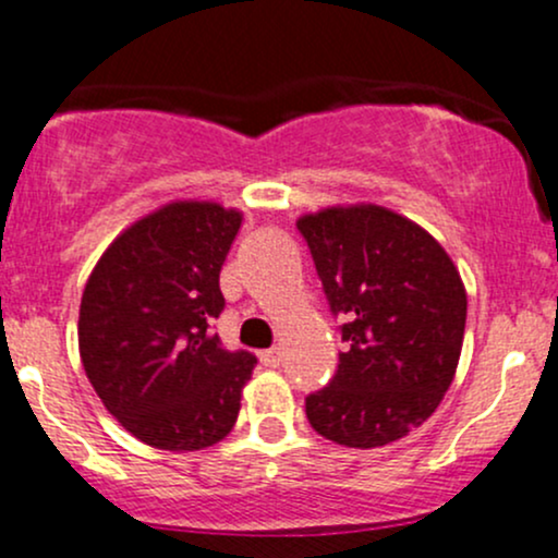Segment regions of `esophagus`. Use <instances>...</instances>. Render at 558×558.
Instances as JSON below:
<instances>
[{"instance_id": "esophagus-1", "label": "esophagus", "mask_w": 558, "mask_h": 558, "mask_svg": "<svg viewBox=\"0 0 558 558\" xmlns=\"http://www.w3.org/2000/svg\"><path fill=\"white\" fill-rule=\"evenodd\" d=\"M262 363H265L267 368H278V365L283 363V352H280L278 347L265 349V352H262Z\"/></svg>"}]
</instances>
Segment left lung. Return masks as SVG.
I'll use <instances>...</instances> for the list:
<instances>
[{
	"label": "left lung",
	"mask_w": 558,
	"mask_h": 558,
	"mask_svg": "<svg viewBox=\"0 0 558 558\" xmlns=\"http://www.w3.org/2000/svg\"><path fill=\"white\" fill-rule=\"evenodd\" d=\"M330 312L344 317L339 371L307 397L320 437L381 448L418 428L456 378L466 289L448 251L402 214L376 204L304 214Z\"/></svg>",
	"instance_id": "obj_1"
}]
</instances>
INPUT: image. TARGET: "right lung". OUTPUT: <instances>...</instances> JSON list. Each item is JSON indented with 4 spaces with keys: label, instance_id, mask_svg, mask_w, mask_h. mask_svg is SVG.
Masks as SVG:
<instances>
[{
    "label": "right lung",
    "instance_id": "right-lung-1",
    "mask_svg": "<svg viewBox=\"0 0 558 558\" xmlns=\"http://www.w3.org/2000/svg\"><path fill=\"white\" fill-rule=\"evenodd\" d=\"M243 214L171 201L130 225L92 269L78 307V354L92 389L132 437L158 450L217 445L232 432L254 371L211 330Z\"/></svg>",
    "mask_w": 558,
    "mask_h": 558
}]
</instances>
